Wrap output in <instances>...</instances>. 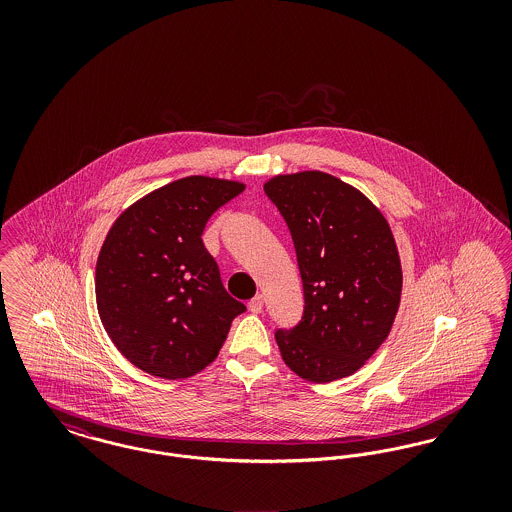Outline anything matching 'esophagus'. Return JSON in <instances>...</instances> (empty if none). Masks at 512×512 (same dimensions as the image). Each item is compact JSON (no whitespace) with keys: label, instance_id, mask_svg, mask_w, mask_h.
I'll use <instances>...</instances> for the list:
<instances>
[{"label":"esophagus","instance_id":"1","mask_svg":"<svg viewBox=\"0 0 512 512\" xmlns=\"http://www.w3.org/2000/svg\"><path fill=\"white\" fill-rule=\"evenodd\" d=\"M263 307H265V297H263V295H255V297L249 301V311H251L253 315L263 313Z\"/></svg>","mask_w":512,"mask_h":512}]
</instances>
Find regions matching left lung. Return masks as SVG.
<instances>
[{"label": "left lung", "instance_id": "left-lung-1", "mask_svg": "<svg viewBox=\"0 0 512 512\" xmlns=\"http://www.w3.org/2000/svg\"><path fill=\"white\" fill-rule=\"evenodd\" d=\"M265 194L290 228L305 295L299 324L276 330L280 355L315 384L351 376L386 341L399 309L403 272L390 224L326 172L278 174Z\"/></svg>", "mask_w": 512, "mask_h": 512}]
</instances>
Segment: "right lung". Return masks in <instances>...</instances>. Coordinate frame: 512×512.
<instances>
[{
	"mask_svg": "<svg viewBox=\"0 0 512 512\" xmlns=\"http://www.w3.org/2000/svg\"><path fill=\"white\" fill-rule=\"evenodd\" d=\"M245 184L186 176L115 220L99 251L96 301L105 332L151 376L190 378L211 365L245 305L222 286L201 234Z\"/></svg>",
	"mask_w": 512,
	"mask_h": 512,
	"instance_id": "add662e5",
	"label": "right lung"
}]
</instances>
